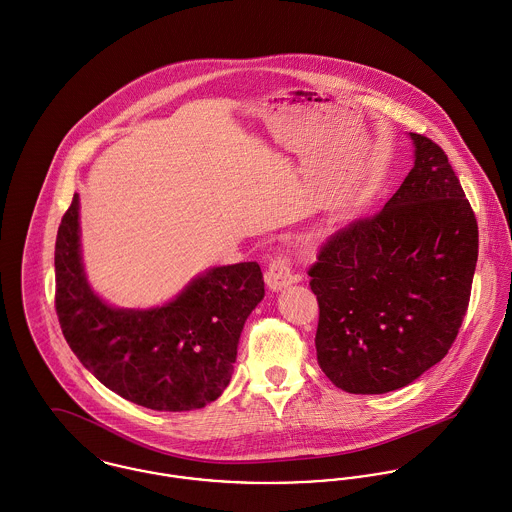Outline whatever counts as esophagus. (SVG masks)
Returning <instances> with one entry per match:
<instances>
[{
    "mask_svg": "<svg viewBox=\"0 0 512 512\" xmlns=\"http://www.w3.org/2000/svg\"><path fill=\"white\" fill-rule=\"evenodd\" d=\"M265 283H267V287H269L271 291H275V293L287 289V287L293 285V283H297V277L293 275L291 259H289V257H283V255L275 257V259L269 263L267 271H265Z\"/></svg>",
    "mask_w": 512,
    "mask_h": 512,
    "instance_id": "1",
    "label": "esophagus"
}]
</instances>
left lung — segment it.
<instances>
[{
  "label": "left lung",
  "mask_w": 512,
  "mask_h": 512,
  "mask_svg": "<svg viewBox=\"0 0 512 512\" xmlns=\"http://www.w3.org/2000/svg\"><path fill=\"white\" fill-rule=\"evenodd\" d=\"M413 168L374 217L336 231L308 269L316 360L348 394H386L441 362L467 312L479 229L445 152L409 132Z\"/></svg>",
  "instance_id": "8db88e82"
}]
</instances>
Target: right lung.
<instances>
[{
    "label": "right lung",
    "mask_w": 512,
    "mask_h": 512,
    "mask_svg": "<svg viewBox=\"0 0 512 512\" xmlns=\"http://www.w3.org/2000/svg\"><path fill=\"white\" fill-rule=\"evenodd\" d=\"M55 308L81 364L120 398L158 411H190L227 388L247 316L265 297L257 263L211 267L170 303L116 308L89 285L81 255L79 194L55 243Z\"/></svg>",
    "instance_id": "obj_1"
}]
</instances>
